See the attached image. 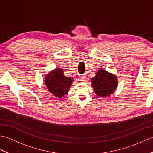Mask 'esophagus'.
Instances as JSON below:
<instances>
[{
	"mask_svg": "<svg viewBox=\"0 0 153 153\" xmlns=\"http://www.w3.org/2000/svg\"><path fill=\"white\" fill-rule=\"evenodd\" d=\"M78 79L80 81V82H84L87 80V76L85 75H80V76H78Z\"/></svg>",
	"mask_w": 153,
	"mask_h": 153,
	"instance_id": "1",
	"label": "esophagus"
}]
</instances>
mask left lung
Instances as JSON below:
<instances>
[{"instance_id":"obj_1","label":"left lung","mask_w":153,"mask_h":153,"mask_svg":"<svg viewBox=\"0 0 153 153\" xmlns=\"http://www.w3.org/2000/svg\"><path fill=\"white\" fill-rule=\"evenodd\" d=\"M118 79L114 74L99 68L95 76L91 79V85L96 95L106 97L115 91L118 87Z\"/></svg>"}]
</instances>
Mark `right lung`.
I'll return each instance as SVG.
<instances>
[{
    "instance_id": "1",
    "label": "right lung",
    "mask_w": 153,
    "mask_h": 153,
    "mask_svg": "<svg viewBox=\"0 0 153 153\" xmlns=\"http://www.w3.org/2000/svg\"><path fill=\"white\" fill-rule=\"evenodd\" d=\"M74 79L64 75L62 68H56L45 75L44 82L48 90L55 97L62 98L67 95Z\"/></svg>"
}]
</instances>
